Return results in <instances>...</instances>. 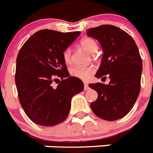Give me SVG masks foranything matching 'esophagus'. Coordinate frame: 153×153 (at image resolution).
<instances>
[{
  "label": "esophagus",
  "instance_id": "obj_1",
  "mask_svg": "<svg viewBox=\"0 0 153 153\" xmlns=\"http://www.w3.org/2000/svg\"><path fill=\"white\" fill-rule=\"evenodd\" d=\"M89 89V87H88V85L87 83L84 82V90L85 91H87Z\"/></svg>",
  "mask_w": 153,
  "mask_h": 153
}]
</instances>
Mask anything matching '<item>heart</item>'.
<instances>
[{"instance_id":"1","label":"heart","mask_w":153,"mask_h":153,"mask_svg":"<svg viewBox=\"0 0 153 153\" xmlns=\"http://www.w3.org/2000/svg\"><path fill=\"white\" fill-rule=\"evenodd\" d=\"M80 45L83 49L91 54L96 53L98 51V44L96 40L92 38H84L81 40ZM63 59L66 64H69L71 61V50L68 47L63 52ZM95 71V68L92 66H82L75 65L70 70V73L72 76L78 78L81 80H88Z\"/></svg>"}]
</instances>
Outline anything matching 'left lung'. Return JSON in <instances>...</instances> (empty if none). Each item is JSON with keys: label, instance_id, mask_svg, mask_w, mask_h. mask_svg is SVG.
I'll return each mask as SVG.
<instances>
[{"label": "left lung", "instance_id": "1", "mask_svg": "<svg viewBox=\"0 0 153 153\" xmlns=\"http://www.w3.org/2000/svg\"><path fill=\"white\" fill-rule=\"evenodd\" d=\"M87 36L97 39L103 52L95 76L103 79L108 74L110 79L108 85H88L98 93L91 109L103 120H118L130 112L141 89L142 61L138 47L128 33L112 25L88 29Z\"/></svg>", "mask_w": 153, "mask_h": 153}]
</instances>
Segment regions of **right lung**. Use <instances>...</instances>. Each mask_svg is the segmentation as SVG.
Listing matches in <instances>:
<instances>
[{
    "label": "right lung",
    "mask_w": 153,
    "mask_h": 153,
    "mask_svg": "<svg viewBox=\"0 0 153 153\" xmlns=\"http://www.w3.org/2000/svg\"><path fill=\"white\" fill-rule=\"evenodd\" d=\"M80 33L42 29L19 51L15 71L19 102L36 124L50 127L63 122L68 116L71 98L84 89L82 81L69 76L62 55ZM57 80L60 83L54 88L52 84Z\"/></svg>",
    "instance_id": "1"
}]
</instances>
